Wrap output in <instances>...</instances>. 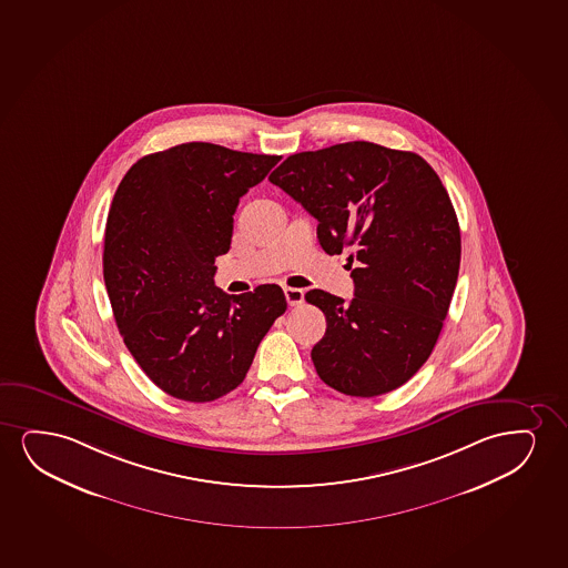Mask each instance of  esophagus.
<instances>
[{
	"mask_svg": "<svg viewBox=\"0 0 568 568\" xmlns=\"http://www.w3.org/2000/svg\"><path fill=\"white\" fill-rule=\"evenodd\" d=\"M285 298H287L288 306H298V304H303V288L285 287Z\"/></svg>",
	"mask_w": 568,
	"mask_h": 568,
	"instance_id": "obj_1",
	"label": "esophagus"
}]
</instances>
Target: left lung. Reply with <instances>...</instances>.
I'll use <instances>...</instances> for the list:
<instances>
[{
  "mask_svg": "<svg viewBox=\"0 0 568 568\" xmlns=\"http://www.w3.org/2000/svg\"><path fill=\"white\" fill-rule=\"evenodd\" d=\"M270 181L317 220L329 256L348 251L354 298L322 288L306 303L327 329L312 348L317 376L351 397L406 384L429 358L449 312L460 229L449 194L414 152L374 142L288 155Z\"/></svg>",
  "mask_w": 568,
  "mask_h": 568,
  "instance_id": "left-lung-1",
  "label": "left lung"
}]
</instances>
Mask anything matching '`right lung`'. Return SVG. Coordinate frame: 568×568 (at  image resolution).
I'll return each mask as SVG.
<instances>
[{"instance_id": "obj_1", "label": "right lung", "mask_w": 568, "mask_h": 568, "mask_svg": "<svg viewBox=\"0 0 568 568\" xmlns=\"http://www.w3.org/2000/svg\"><path fill=\"white\" fill-rule=\"evenodd\" d=\"M281 155L186 142L144 155L111 202L103 281L134 361L171 397L210 403L243 384L260 341L287 310L280 285H214L239 199Z\"/></svg>"}]
</instances>
